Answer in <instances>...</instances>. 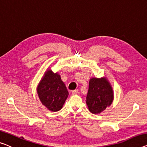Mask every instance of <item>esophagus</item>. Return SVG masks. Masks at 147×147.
<instances>
[{
  "label": "esophagus",
  "instance_id": "34e87169",
  "mask_svg": "<svg viewBox=\"0 0 147 147\" xmlns=\"http://www.w3.org/2000/svg\"><path fill=\"white\" fill-rule=\"evenodd\" d=\"M78 92V90H73V92H72V95H76V94H77Z\"/></svg>",
  "mask_w": 147,
  "mask_h": 147
}]
</instances>
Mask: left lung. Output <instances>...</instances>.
<instances>
[{
	"label": "left lung",
	"mask_w": 147,
	"mask_h": 147,
	"mask_svg": "<svg viewBox=\"0 0 147 147\" xmlns=\"http://www.w3.org/2000/svg\"><path fill=\"white\" fill-rule=\"evenodd\" d=\"M114 98L113 88L106 77L91 78L89 80L86 104L93 114H99L111 106Z\"/></svg>",
	"instance_id": "8db88e82"
}]
</instances>
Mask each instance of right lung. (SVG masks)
<instances>
[{"label":"right lung","instance_id":"right-lung-1","mask_svg":"<svg viewBox=\"0 0 147 147\" xmlns=\"http://www.w3.org/2000/svg\"><path fill=\"white\" fill-rule=\"evenodd\" d=\"M36 90L41 104L53 112L62 109L69 96L60 74L53 73L50 68L43 74Z\"/></svg>","mask_w":147,"mask_h":147}]
</instances>
